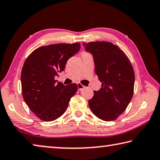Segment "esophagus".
Instances as JSON below:
<instances>
[{
	"label": "esophagus",
	"instance_id": "obj_1",
	"mask_svg": "<svg viewBox=\"0 0 160 160\" xmlns=\"http://www.w3.org/2000/svg\"><path fill=\"white\" fill-rule=\"evenodd\" d=\"M77 86H78V90H79V91H81V90H82V89H83V88L85 87V86H83V85H82V83H77Z\"/></svg>",
	"mask_w": 160,
	"mask_h": 160
}]
</instances>
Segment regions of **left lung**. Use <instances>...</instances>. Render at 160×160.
I'll return each mask as SVG.
<instances>
[{
	"label": "left lung",
	"instance_id": "left-lung-1",
	"mask_svg": "<svg viewBox=\"0 0 160 160\" xmlns=\"http://www.w3.org/2000/svg\"><path fill=\"white\" fill-rule=\"evenodd\" d=\"M86 51L92 54L95 73L102 82L88 101L93 113L105 121L116 120L126 109L134 90L135 74L125 53L109 42H83Z\"/></svg>",
	"mask_w": 160,
	"mask_h": 160
}]
</instances>
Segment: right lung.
Returning <instances> with one entry per match:
<instances>
[{"instance_id": "add662e5", "label": "right lung", "mask_w": 160, "mask_h": 160, "mask_svg": "<svg viewBox=\"0 0 160 160\" xmlns=\"http://www.w3.org/2000/svg\"><path fill=\"white\" fill-rule=\"evenodd\" d=\"M80 44H49L36 49L26 59L21 72L23 98L37 117L52 121L66 111L77 83L65 86L54 78L67 60L79 51Z\"/></svg>"}]
</instances>
